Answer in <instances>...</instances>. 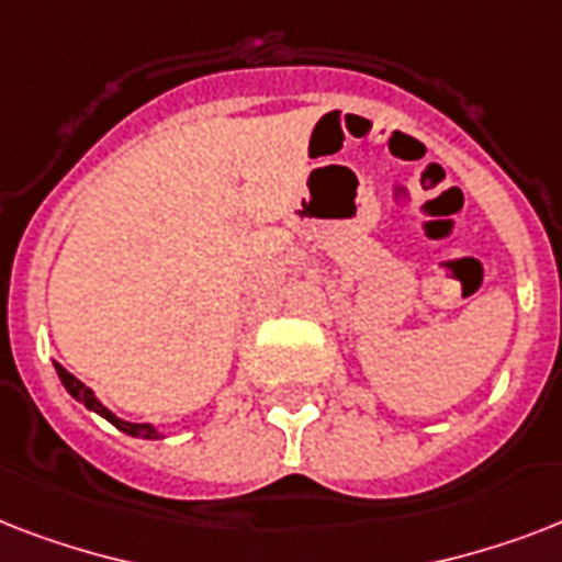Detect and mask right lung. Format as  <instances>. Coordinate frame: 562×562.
Here are the masks:
<instances>
[{
    "mask_svg": "<svg viewBox=\"0 0 562 562\" xmlns=\"http://www.w3.org/2000/svg\"><path fill=\"white\" fill-rule=\"evenodd\" d=\"M55 370H57V375H60V382H64V387L69 393H72L75 400L83 402L87 408L95 411V414H101V417H104V419H110V423H113V426H116L119 431H125V435H131V437H143V440H157V437H160V431H157V428H154V426H148V423H125V419H119L116 414H110V411L104 408V405H101L99 400H95V393H92L90 387H87V384L81 382V379H75V375L69 373V370H66V368L55 364Z\"/></svg>",
    "mask_w": 562,
    "mask_h": 562,
    "instance_id": "add662e5",
    "label": "right lung"
}]
</instances>
